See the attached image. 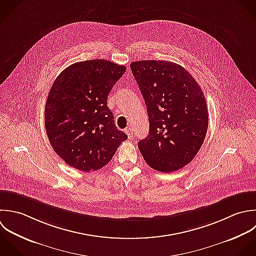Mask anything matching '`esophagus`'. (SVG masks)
Returning <instances> with one entry per match:
<instances>
[{
    "instance_id": "obj_1",
    "label": "esophagus",
    "mask_w": 256,
    "mask_h": 256,
    "mask_svg": "<svg viewBox=\"0 0 256 256\" xmlns=\"http://www.w3.org/2000/svg\"><path fill=\"white\" fill-rule=\"evenodd\" d=\"M124 132H126V134H128V140H132V130L130 128H128L124 130Z\"/></svg>"
}]
</instances>
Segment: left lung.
Listing matches in <instances>:
<instances>
[{"mask_svg":"<svg viewBox=\"0 0 256 256\" xmlns=\"http://www.w3.org/2000/svg\"><path fill=\"white\" fill-rule=\"evenodd\" d=\"M130 70L148 110L150 134L138 146L156 170L172 172L188 164L208 126L204 94L192 76L168 60H138Z\"/></svg>","mask_w":256,"mask_h":256,"instance_id":"left-lung-1","label":"left lung"}]
</instances>
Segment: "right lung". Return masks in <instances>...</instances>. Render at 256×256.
Masks as SVG:
<instances>
[{
  "label": "right lung",
  "mask_w": 256,
  "mask_h": 256,
  "mask_svg": "<svg viewBox=\"0 0 256 256\" xmlns=\"http://www.w3.org/2000/svg\"><path fill=\"white\" fill-rule=\"evenodd\" d=\"M126 68L90 60L66 68L54 82L44 126L56 154L70 166L96 170L110 162L128 136L116 128L108 96Z\"/></svg>",
  "instance_id": "obj_1"
}]
</instances>
